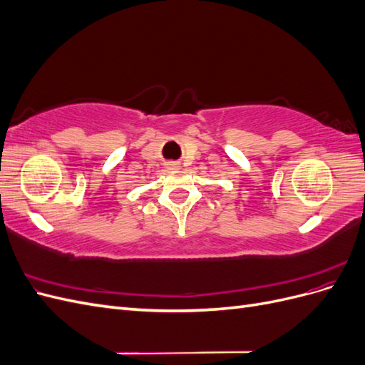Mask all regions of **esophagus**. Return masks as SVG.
Instances as JSON below:
<instances>
[{
    "instance_id": "1",
    "label": "esophagus",
    "mask_w": 365,
    "mask_h": 365,
    "mask_svg": "<svg viewBox=\"0 0 365 365\" xmlns=\"http://www.w3.org/2000/svg\"><path fill=\"white\" fill-rule=\"evenodd\" d=\"M165 169H168V170H178L180 169V163H176V161L165 163Z\"/></svg>"
}]
</instances>
